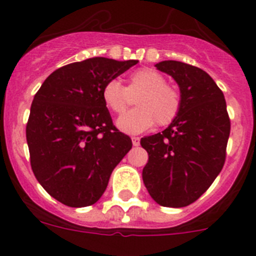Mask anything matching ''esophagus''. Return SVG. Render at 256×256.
I'll use <instances>...</instances> for the list:
<instances>
[{
    "mask_svg": "<svg viewBox=\"0 0 256 256\" xmlns=\"http://www.w3.org/2000/svg\"><path fill=\"white\" fill-rule=\"evenodd\" d=\"M133 146H138L140 144V137H132Z\"/></svg>",
    "mask_w": 256,
    "mask_h": 256,
    "instance_id": "obj_1",
    "label": "esophagus"
}]
</instances>
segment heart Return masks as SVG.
Wrapping results in <instances>:
<instances>
[{
    "label": "heart",
    "instance_id": "heart-1",
    "mask_svg": "<svg viewBox=\"0 0 256 256\" xmlns=\"http://www.w3.org/2000/svg\"><path fill=\"white\" fill-rule=\"evenodd\" d=\"M128 92H140L136 97L137 108L118 120V126L126 133H141L155 123L165 126L177 119L182 106V96L177 87L166 83L158 70L144 68L130 76ZM126 88L119 80L112 79L102 87V101L112 114L120 115L128 108Z\"/></svg>",
    "mask_w": 256,
    "mask_h": 256
}]
</instances>
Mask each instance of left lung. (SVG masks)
<instances>
[{"label":"left lung","mask_w":256,"mask_h":256,"mask_svg":"<svg viewBox=\"0 0 256 256\" xmlns=\"http://www.w3.org/2000/svg\"><path fill=\"white\" fill-rule=\"evenodd\" d=\"M155 66L178 83L182 106L166 130L141 138L148 154L142 178L158 204L183 208L195 202L220 173L230 120L223 92L206 72L174 60Z\"/></svg>","instance_id":"left-lung-1"}]
</instances>
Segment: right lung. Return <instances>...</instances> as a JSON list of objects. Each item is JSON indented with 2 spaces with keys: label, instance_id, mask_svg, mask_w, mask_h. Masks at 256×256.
Returning <instances> with one entry per match:
<instances>
[{
  "label": "right lung",
  "instance_id": "1",
  "mask_svg": "<svg viewBox=\"0 0 256 256\" xmlns=\"http://www.w3.org/2000/svg\"><path fill=\"white\" fill-rule=\"evenodd\" d=\"M137 60L92 58L50 74L36 94L26 123L32 170L61 204H94L112 170L132 148L102 101V87Z\"/></svg>",
  "mask_w": 256,
  "mask_h": 256
}]
</instances>
